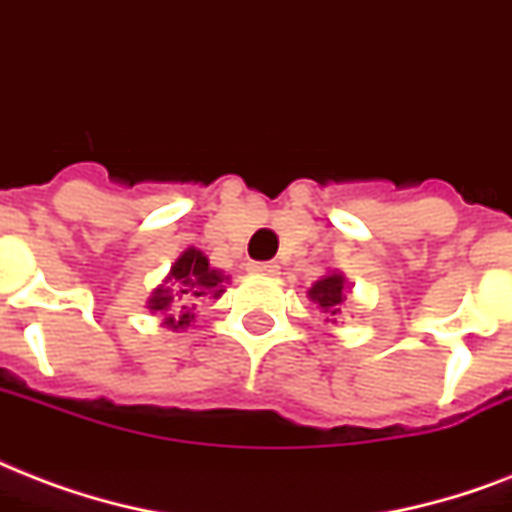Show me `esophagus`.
<instances>
[{
	"mask_svg": "<svg viewBox=\"0 0 512 512\" xmlns=\"http://www.w3.org/2000/svg\"><path fill=\"white\" fill-rule=\"evenodd\" d=\"M251 272L253 275H261V277H272L280 272V267H277L275 261H253Z\"/></svg>",
	"mask_w": 512,
	"mask_h": 512,
	"instance_id": "esophagus-1",
	"label": "esophagus"
}]
</instances>
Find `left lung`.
Returning a JSON list of instances; mask_svg holds the SVG:
<instances>
[{"mask_svg": "<svg viewBox=\"0 0 512 512\" xmlns=\"http://www.w3.org/2000/svg\"><path fill=\"white\" fill-rule=\"evenodd\" d=\"M307 296H310V299L318 304L320 310L326 312L328 315L326 320L336 318V315L342 312L344 299H347V296H344V275H339V272H331V275L320 277L318 283L312 285L310 291H307Z\"/></svg>", "mask_w": 512, "mask_h": 512, "instance_id": "8db88e82", "label": "left lung"}]
</instances>
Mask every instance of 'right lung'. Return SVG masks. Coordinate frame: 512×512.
<instances>
[{
	"label": "right lung",
	"mask_w": 512,
	"mask_h": 512,
	"mask_svg": "<svg viewBox=\"0 0 512 512\" xmlns=\"http://www.w3.org/2000/svg\"><path fill=\"white\" fill-rule=\"evenodd\" d=\"M227 277L213 269L205 253L197 248H186L170 267V275L160 288L149 296V310L162 315V326L186 328L194 320L197 304L205 299H219L224 293Z\"/></svg>",
	"instance_id": "obj_1"
}]
</instances>
